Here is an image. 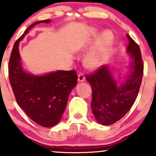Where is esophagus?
I'll use <instances>...</instances> for the list:
<instances>
[{
	"instance_id": "obj_1",
	"label": "esophagus",
	"mask_w": 156,
	"mask_h": 156,
	"mask_svg": "<svg viewBox=\"0 0 156 156\" xmlns=\"http://www.w3.org/2000/svg\"><path fill=\"white\" fill-rule=\"evenodd\" d=\"M85 81V78H84V76L83 75V74L80 73L78 74V82H83V81Z\"/></svg>"
}]
</instances>
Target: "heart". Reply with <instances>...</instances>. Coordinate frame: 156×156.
<instances>
[{
    "label": "heart",
    "mask_w": 156,
    "mask_h": 156,
    "mask_svg": "<svg viewBox=\"0 0 156 156\" xmlns=\"http://www.w3.org/2000/svg\"><path fill=\"white\" fill-rule=\"evenodd\" d=\"M92 31H95V30L92 29ZM112 43L113 35L112 32L104 31L99 37L97 44L84 56V66L90 69H96L102 66L107 59Z\"/></svg>",
    "instance_id": "heart-1"
}]
</instances>
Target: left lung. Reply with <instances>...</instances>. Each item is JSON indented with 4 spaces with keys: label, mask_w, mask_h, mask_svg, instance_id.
<instances>
[{
    "label": "left lung",
    "mask_w": 156,
    "mask_h": 156,
    "mask_svg": "<svg viewBox=\"0 0 156 156\" xmlns=\"http://www.w3.org/2000/svg\"><path fill=\"white\" fill-rule=\"evenodd\" d=\"M129 70L124 78H115L110 65H104L86 77L92 87L91 110L99 124L110 125L120 120L136 100L144 75V64L137 44L127 34Z\"/></svg>",
    "instance_id": "left-lung-1"
}]
</instances>
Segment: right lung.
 <instances>
[{"instance_id":"add662e5","label":"right lung","mask_w":156,"mask_h":156,"mask_svg":"<svg viewBox=\"0 0 156 156\" xmlns=\"http://www.w3.org/2000/svg\"><path fill=\"white\" fill-rule=\"evenodd\" d=\"M42 23H49L50 20L31 24L14 44L9 62V79L19 106L34 122L50 127L60 121L69 94L77 84L78 76L74 70L37 75L24 69L19 51L20 42L34 26Z\"/></svg>"}]
</instances>
